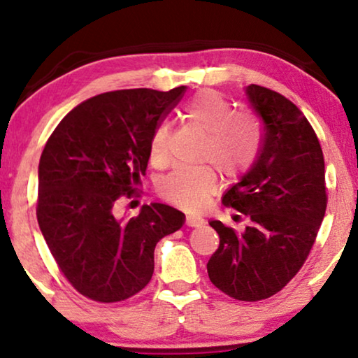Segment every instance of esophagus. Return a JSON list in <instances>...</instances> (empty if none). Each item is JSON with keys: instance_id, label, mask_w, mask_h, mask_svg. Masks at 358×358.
Listing matches in <instances>:
<instances>
[{"instance_id": "esophagus-1", "label": "esophagus", "mask_w": 358, "mask_h": 358, "mask_svg": "<svg viewBox=\"0 0 358 358\" xmlns=\"http://www.w3.org/2000/svg\"><path fill=\"white\" fill-rule=\"evenodd\" d=\"M205 222H203V218L202 217H195V215H189L187 218H185V224H187V227H202Z\"/></svg>"}]
</instances>
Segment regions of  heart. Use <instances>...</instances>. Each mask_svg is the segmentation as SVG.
I'll return each mask as SVG.
<instances>
[{
    "label": "heart",
    "instance_id": "1",
    "mask_svg": "<svg viewBox=\"0 0 358 358\" xmlns=\"http://www.w3.org/2000/svg\"><path fill=\"white\" fill-rule=\"evenodd\" d=\"M182 117L205 131L200 146V159L217 166L224 178H238L257 159L262 145L261 122L251 112H233V106L222 92L203 90L182 107ZM171 127L159 124L150 140V156L163 163L168 156ZM217 187V174L212 166L176 169L161 179L158 192L176 207L197 212L207 203Z\"/></svg>",
    "mask_w": 358,
    "mask_h": 358
}]
</instances>
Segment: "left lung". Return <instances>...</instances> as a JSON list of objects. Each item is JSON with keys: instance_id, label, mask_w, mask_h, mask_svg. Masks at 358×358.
Returning <instances> with one entry per match:
<instances>
[{"instance_id": "left-lung-1", "label": "left lung", "mask_w": 358, "mask_h": 358, "mask_svg": "<svg viewBox=\"0 0 358 358\" xmlns=\"http://www.w3.org/2000/svg\"><path fill=\"white\" fill-rule=\"evenodd\" d=\"M246 94L262 120V145L222 202L243 213L248 224L239 233L210 222L220 244L207 271L224 295L259 301L280 292L303 267L324 218L327 194L324 156L303 112L264 86H248Z\"/></svg>"}]
</instances>
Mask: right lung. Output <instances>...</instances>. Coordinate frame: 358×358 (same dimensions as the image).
Segmentation results:
<instances>
[{
  "label": "right lung",
  "instance_id": "add662e5",
  "mask_svg": "<svg viewBox=\"0 0 358 358\" xmlns=\"http://www.w3.org/2000/svg\"><path fill=\"white\" fill-rule=\"evenodd\" d=\"M185 86L168 92L120 90L81 102L63 117L38 163L37 222L58 268L83 296L117 303L148 285L156 243L182 227L169 205H143L117 220L114 205L136 197L150 140Z\"/></svg>",
  "mask_w": 358,
  "mask_h": 358
}]
</instances>
